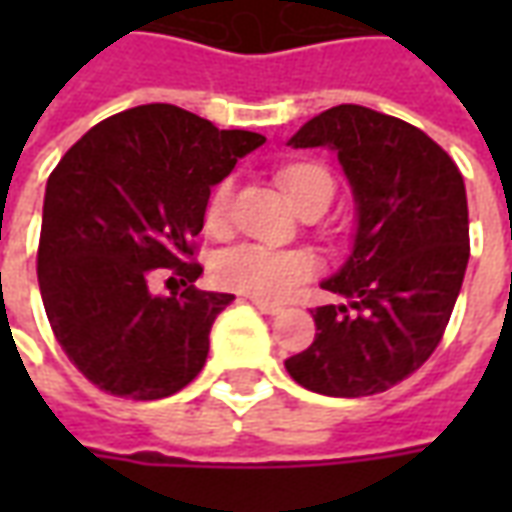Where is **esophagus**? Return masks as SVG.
<instances>
[{"label":"esophagus","mask_w":512,"mask_h":512,"mask_svg":"<svg viewBox=\"0 0 512 512\" xmlns=\"http://www.w3.org/2000/svg\"><path fill=\"white\" fill-rule=\"evenodd\" d=\"M255 307L263 312V315H282V312H285V307H279V304H271V301H260V299H255Z\"/></svg>","instance_id":"esophagus-1"}]
</instances>
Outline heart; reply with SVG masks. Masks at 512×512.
<instances>
[{
  "label": "heart",
  "mask_w": 512,
  "mask_h": 512,
  "mask_svg": "<svg viewBox=\"0 0 512 512\" xmlns=\"http://www.w3.org/2000/svg\"><path fill=\"white\" fill-rule=\"evenodd\" d=\"M279 183L285 186L288 197L299 208L321 191L334 194L329 172L318 164H290L279 172ZM230 202H233V183L222 180L208 200V211H205L208 230L213 233L224 230L227 216H230ZM315 268H318V257L301 246L279 249V246L263 244H235L213 257V279L222 288L246 293L260 301L285 299L304 279L315 274Z\"/></svg>",
  "instance_id": "heart-1"
}]
</instances>
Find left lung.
Listing matches in <instances>:
<instances>
[{
    "mask_svg": "<svg viewBox=\"0 0 512 512\" xmlns=\"http://www.w3.org/2000/svg\"><path fill=\"white\" fill-rule=\"evenodd\" d=\"M288 145L337 153L356 233L343 266L321 282L343 304L312 310L315 340L285 367L318 395L386 392L436 351L461 293L469 263L461 172L425 131L356 104L307 120Z\"/></svg>",
    "mask_w": 512,
    "mask_h": 512,
    "instance_id": "8db88e82",
    "label": "left lung"
}]
</instances>
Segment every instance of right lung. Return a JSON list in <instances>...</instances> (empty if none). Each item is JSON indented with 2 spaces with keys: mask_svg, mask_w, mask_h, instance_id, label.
<instances>
[{
  "mask_svg": "<svg viewBox=\"0 0 512 512\" xmlns=\"http://www.w3.org/2000/svg\"><path fill=\"white\" fill-rule=\"evenodd\" d=\"M266 136L219 131L172 104L106 117L62 156L43 197L38 285L62 351L109 395L158 400L180 392L208 359L211 326L233 293L197 290L189 244L211 189ZM172 267L190 288L156 297Z\"/></svg>",
  "mask_w": 512,
  "mask_h": 512,
  "instance_id": "1",
  "label": "right lung"
}]
</instances>
